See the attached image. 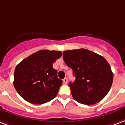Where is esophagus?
Returning <instances> with one entry per match:
<instances>
[{
	"mask_svg": "<svg viewBox=\"0 0 125 125\" xmlns=\"http://www.w3.org/2000/svg\"><path fill=\"white\" fill-rule=\"evenodd\" d=\"M63 83L64 84L68 83V79H67V78H64V79H63Z\"/></svg>",
	"mask_w": 125,
	"mask_h": 125,
	"instance_id": "obj_1",
	"label": "esophagus"
}]
</instances>
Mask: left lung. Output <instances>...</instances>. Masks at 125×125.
<instances>
[{
  "label": "left lung",
  "mask_w": 125,
  "mask_h": 125,
  "mask_svg": "<svg viewBox=\"0 0 125 125\" xmlns=\"http://www.w3.org/2000/svg\"><path fill=\"white\" fill-rule=\"evenodd\" d=\"M62 56L76 78L73 83H69L73 99L86 105L100 102L110 91L113 80L106 59L84 49L65 51Z\"/></svg>",
  "instance_id": "obj_1"
}]
</instances>
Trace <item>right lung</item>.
I'll list each match as a JSON object with an SVG mask.
<instances>
[{"mask_svg": "<svg viewBox=\"0 0 125 125\" xmlns=\"http://www.w3.org/2000/svg\"><path fill=\"white\" fill-rule=\"evenodd\" d=\"M61 56V51L41 50L16 66L13 84L22 99L41 104L55 98L62 81L58 78L52 64Z\"/></svg>", "mask_w": 125, "mask_h": 125, "instance_id": "1", "label": "right lung"}]
</instances>
